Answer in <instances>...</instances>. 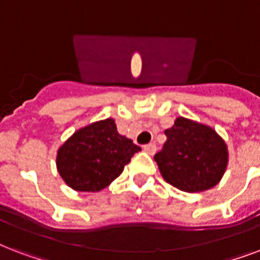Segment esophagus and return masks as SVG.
I'll return each instance as SVG.
<instances>
[{
	"mask_svg": "<svg viewBox=\"0 0 260 260\" xmlns=\"http://www.w3.org/2000/svg\"><path fill=\"white\" fill-rule=\"evenodd\" d=\"M143 150L146 151L147 154L154 155L155 151H156V144H155V143H150V144H146V146L143 147Z\"/></svg>",
	"mask_w": 260,
	"mask_h": 260,
	"instance_id": "34e87169",
	"label": "esophagus"
}]
</instances>
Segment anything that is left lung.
<instances>
[{
    "label": "left lung",
    "mask_w": 260,
    "mask_h": 260,
    "mask_svg": "<svg viewBox=\"0 0 260 260\" xmlns=\"http://www.w3.org/2000/svg\"><path fill=\"white\" fill-rule=\"evenodd\" d=\"M165 135L166 143L154 156L165 181L187 193L217 185L228 165V148L216 131L178 117Z\"/></svg>",
    "instance_id": "1"
}]
</instances>
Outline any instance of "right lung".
<instances>
[{
    "instance_id": "1",
    "label": "right lung",
    "mask_w": 260,
    "mask_h": 260,
    "mask_svg": "<svg viewBox=\"0 0 260 260\" xmlns=\"http://www.w3.org/2000/svg\"><path fill=\"white\" fill-rule=\"evenodd\" d=\"M142 150L117 132L113 118L83 126L58 150L56 167L63 181L77 191H100L122 173Z\"/></svg>"
}]
</instances>
